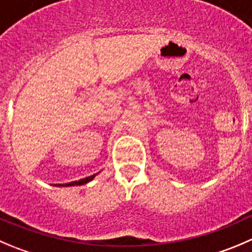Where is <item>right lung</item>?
<instances>
[{
    "mask_svg": "<svg viewBox=\"0 0 252 252\" xmlns=\"http://www.w3.org/2000/svg\"><path fill=\"white\" fill-rule=\"evenodd\" d=\"M97 174V173H96ZM96 174H93V176L90 177H86V178H83L80 179V181H75V182H70V183H66V184H59V187H71V186H83V184H86L89 183L90 181H93V179L95 178V176Z\"/></svg>",
    "mask_w": 252,
    "mask_h": 252,
    "instance_id": "right-lung-1",
    "label": "right lung"
}]
</instances>
